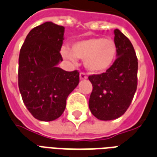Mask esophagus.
<instances>
[{"mask_svg": "<svg viewBox=\"0 0 157 157\" xmlns=\"http://www.w3.org/2000/svg\"><path fill=\"white\" fill-rule=\"evenodd\" d=\"M80 79H81V80H86V79H87V76L86 75V73L81 72V73H80Z\"/></svg>", "mask_w": 157, "mask_h": 157, "instance_id": "34e87169", "label": "esophagus"}]
</instances>
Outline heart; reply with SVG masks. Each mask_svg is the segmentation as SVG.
I'll list each match as a JSON object with an SVG mask.
<instances>
[{
    "label": "heart",
    "instance_id": "obj_1",
    "mask_svg": "<svg viewBox=\"0 0 157 157\" xmlns=\"http://www.w3.org/2000/svg\"><path fill=\"white\" fill-rule=\"evenodd\" d=\"M117 46L113 40L104 38H89L74 42L71 50L66 47L61 49V54L72 64L77 58L84 60L88 71L93 74L105 72L113 66L117 57Z\"/></svg>",
    "mask_w": 157,
    "mask_h": 157
}]
</instances>
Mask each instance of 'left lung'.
Returning <instances> with one entry per match:
<instances>
[{
	"label": "left lung",
	"mask_w": 157,
	"mask_h": 157,
	"mask_svg": "<svg viewBox=\"0 0 157 157\" xmlns=\"http://www.w3.org/2000/svg\"><path fill=\"white\" fill-rule=\"evenodd\" d=\"M117 59L105 72L89 76L92 90L89 108L100 120L119 118L128 109L137 86V58L132 44L121 31L114 29Z\"/></svg>",
	"instance_id": "obj_1"
}]
</instances>
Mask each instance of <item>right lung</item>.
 I'll return each mask as SVG.
<instances>
[{
	"mask_svg": "<svg viewBox=\"0 0 157 157\" xmlns=\"http://www.w3.org/2000/svg\"><path fill=\"white\" fill-rule=\"evenodd\" d=\"M63 26L45 22L28 33L19 56L18 84L24 104L40 121H52L65 110L67 98L79 83L78 71L57 67Z\"/></svg>",
	"mask_w": 157,
	"mask_h": 157,
	"instance_id": "1",
	"label": "right lung"
}]
</instances>
